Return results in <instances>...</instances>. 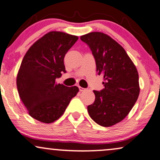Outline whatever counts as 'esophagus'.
I'll use <instances>...</instances> for the list:
<instances>
[{"mask_svg":"<svg viewBox=\"0 0 160 160\" xmlns=\"http://www.w3.org/2000/svg\"><path fill=\"white\" fill-rule=\"evenodd\" d=\"M79 89H80V92H82V91H84V90H85V88H83L80 87V86H79Z\"/></svg>","mask_w":160,"mask_h":160,"instance_id":"34e87169","label":"esophagus"}]
</instances>
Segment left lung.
<instances>
[{
	"instance_id": "8db88e82",
	"label": "left lung",
	"mask_w": 160,
	"mask_h": 160,
	"mask_svg": "<svg viewBox=\"0 0 160 160\" xmlns=\"http://www.w3.org/2000/svg\"><path fill=\"white\" fill-rule=\"evenodd\" d=\"M80 39L91 49L98 74L104 80V88L93 91L95 100L88 106V112L98 124L111 127L122 122L137 101L140 92L137 69L122 46L107 34L92 32Z\"/></svg>"
}]
</instances>
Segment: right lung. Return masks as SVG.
<instances>
[{
    "label": "right lung",
    "instance_id": "1",
    "mask_svg": "<svg viewBox=\"0 0 160 160\" xmlns=\"http://www.w3.org/2000/svg\"><path fill=\"white\" fill-rule=\"evenodd\" d=\"M78 37L63 32L51 31L38 39L27 51L17 74L18 95L29 115L45 124L60 118L77 86L56 82L66 72L64 57Z\"/></svg>",
    "mask_w": 160,
    "mask_h": 160
}]
</instances>
